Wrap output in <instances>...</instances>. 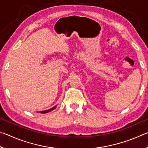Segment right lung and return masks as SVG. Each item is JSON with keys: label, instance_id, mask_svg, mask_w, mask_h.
Wrapping results in <instances>:
<instances>
[{"label": "right lung", "instance_id": "1", "mask_svg": "<svg viewBox=\"0 0 148 148\" xmlns=\"http://www.w3.org/2000/svg\"><path fill=\"white\" fill-rule=\"evenodd\" d=\"M56 106H54V107H53V108H50V109H49V110H44V111L40 112V113H42V114H46V113H47V112H49L52 111V110H54V109L56 108Z\"/></svg>", "mask_w": 148, "mask_h": 148}]
</instances>
